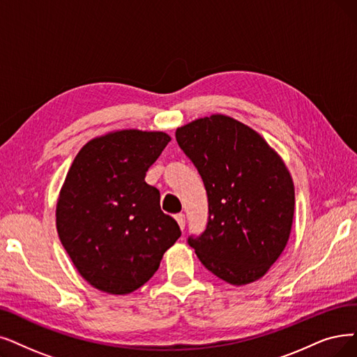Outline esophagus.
<instances>
[{"label": "esophagus", "instance_id": "esophagus-1", "mask_svg": "<svg viewBox=\"0 0 357 357\" xmlns=\"http://www.w3.org/2000/svg\"><path fill=\"white\" fill-rule=\"evenodd\" d=\"M176 221L178 222V225H180V228H181V231L184 230V227H186V217H184V213H177L176 215Z\"/></svg>", "mask_w": 357, "mask_h": 357}]
</instances>
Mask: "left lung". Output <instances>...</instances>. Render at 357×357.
I'll return each instance as SVG.
<instances>
[{
	"mask_svg": "<svg viewBox=\"0 0 357 357\" xmlns=\"http://www.w3.org/2000/svg\"><path fill=\"white\" fill-rule=\"evenodd\" d=\"M176 139L208 195L205 231L188 243L225 282L259 280L291 231L294 186L286 164L261 135L222 114L178 127Z\"/></svg>",
	"mask_w": 357,
	"mask_h": 357,
	"instance_id": "8db88e82",
	"label": "left lung"
}]
</instances>
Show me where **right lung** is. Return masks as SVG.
I'll return each mask as SVG.
<instances>
[{"instance_id": "right-lung-1", "label": "right lung", "mask_w": 357, "mask_h": 357, "mask_svg": "<svg viewBox=\"0 0 357 357\" xmlns=\"http://www.w3.org/2000/svg\"><path fill=\"white\" fill-rule=\"evenodd\" d=\"M171 137L120 130L92 139L71 164L56 202V231L79 274L95 289L129 294L156 273L181 236L145 181Z\"/></svg>"}]
</instances>
